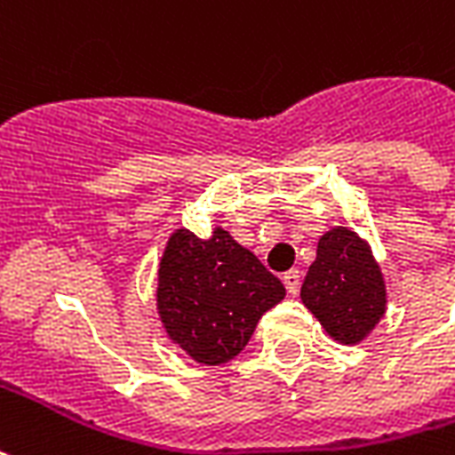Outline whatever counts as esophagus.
Here are the masks:
<instances>
[{"label": "esophagus", "instance_id": "34e87169", "mask_svg": "<svg viewBox=\"0 0 455 455\" xmlns=\"http://www.w3.org/2000/svg\"><path fill=\"white\" fill-rule=\"evenodd\" d=\"M284 287H287L289 294H299V287H301V275H299V270H289L284 275Z\"/></svg>", "mask_w": 455, "mask_h": 455}]
</instances>
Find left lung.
I'll use <instances>...</instances> for the list:
<instances>
[{
    "label": "left lung",
    "instance_id": "left-lung-1",
    "mask_svg": "<svg viewBox=\"0 0 455 455\" xmlns=\"http://www.w3.org/2000/svg\"><path fill=\"white\" fill-rule=\"evenodd\" d=\"M301 301L335 342L359 345L379 325L388 301L371 245L347 227L325 231L301 284Z\"/></svg>",
    "mask_w": 455,
    "mask_h": 455
}]
</instances>
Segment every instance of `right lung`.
Masks as SVG:
<instances>
[{
	"mask_svg": "<svg viewBox=\"0 0 455 455\" xmlns=\"http://www.w3.org/2000/svg\"><path fill=\"white\" fill-rule=\"evenodd\" d=\"M284 294V284L227 228L197 238L180 227L168 236L156 272V313L168 339L197 364L231 362Z\"/></svg>",
	"mask_w": 455,
	"mask_h": 455,
	"instance_id": "1",
	"label": "right lung"
}]
</instances>
